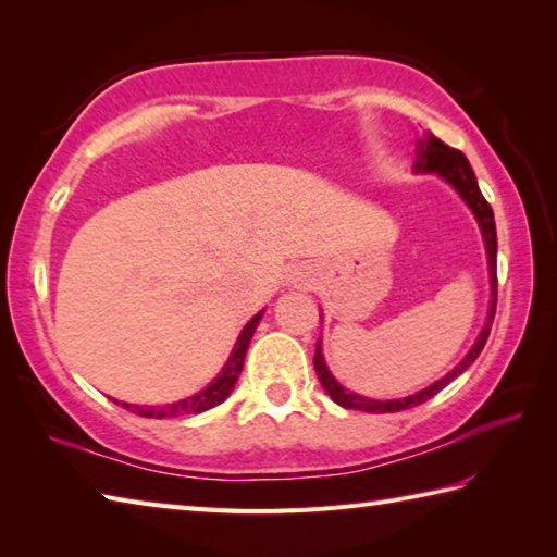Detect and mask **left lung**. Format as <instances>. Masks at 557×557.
I'll use <instances>...</instances> for the list:
<instances>
[{"mask_svg":"<svg viewBox=\"0 0 557 557\" xmlns=\"http://www.w3.org/2000/svg\"><path fill=\"white\" fill-rule=\"evenodd\" d=\"M413 170L421 172V174H429V172L441 174L449 186H455V191L461 198H465V203L471 208V212H474V218H476L481 234H483V242H486L488 275H491V289H493L486 325H483L481 335L476 337L474 347L469 349L467 357L461 359L445 377H441V381H435L433 385L423 387L421 393H417V395H409V397H401V399H383V401L361 397V395L349 393V389L342 387L333 377V373L327 371L325 359H323L321 339H318L315 342V357H313L315 373H318V377H321V385L325 387V393L333 397V401H337V405L345 407V409H361V411H371V413H395V411H401V409H411V407L423 405L425 399L435 397L445 385L453 383L457 375L465 373L469 366L476 361V357L481 354L483 345H486V339L491 335V325H493V318H495V304H498V236H495L493 208L488 206V200L483 198L469 160L461 156L457 148L445 146L441 138L425 136V138L419 140V158H417V162H413Z\"/></svg>","mask_w":557,"mask_h":557,"instance_id":"1","label":"left lung"}]
</instances>
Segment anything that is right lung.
Returning <instances> with one entry per match:
<instances>
[{
  "label": "right lung",
  "instance_id": "1",
  "mask_svg": "<svg viewBox=\"0 0 557 557\" xmlns=\"http://www.w3.org/2000/svg\"><path fill=\"white\" fill-rule=\"evenodd\" d=\"M260 318H263V311L256 313L251 321L246 323V327L242 330V335L236 337V345H234V349L230 354L227 363H224V369L220 371V375L215 377V381H212L206 389H200L198 395L174 401V405H162V407H138V405H126V401H122V407L138 413V417H146V419H174V417H186V413L208 411L212 407L222 405V401L230 397V393L234 389L236 377H239V373L244 369V357H246L248 342H251L256 327L260 323Z\"/></svg>",
  "mask_w": 557,
  "mask_h": 557
}]
</instances>
